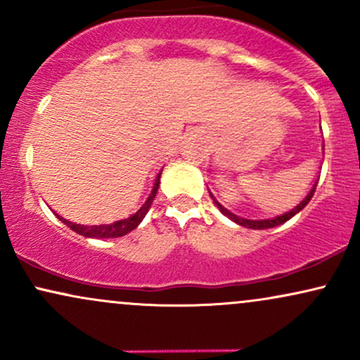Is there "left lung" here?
<instances>
[{
	"label": "left lung",
	"mask_w": 360,
	"mask_h": 360,
	"mask_svg": "<svg viewBox=\"0 0 360 360\" xmlns=\"http://www.w3.org/2000/svg\"><path fill=\"white\" fill-rule=\"evenodd\" d=\"M323 148H325V147H323ZM316 184H318V179L315 181V184L311 186V189H309V193L307 194V196H304L303 200H301L300 203L295 206V208H291V210H289V212L283 213V214H278V217H274V218H267V220H250V218H242V217H238V214L232 213V212H230V210H226L225 206H221L220 203H218V201L214 200V196H213L212 193H210V194H212L213 203L218 206V210H220V212H221L223 214H225L226 218H230V220L237 223V225L245 226V229H252V230H266V229H272V226L283 225V223L288 221L289 218H292L296 213H300L301 210H303L304 206H307V205L309 203V200H311V198H313V194H315Z\"/></svg>",
	"instance_id": "1"
}]
</instances>
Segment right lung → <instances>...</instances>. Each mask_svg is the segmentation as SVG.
I'll list each match as a JSON object with an SVG mask.
<instances>
[{"mask_svg": "<svg viewBox=\"0 0 360 360\" xmlns=\"http://www.w3.org/2000/svg\"><path fill=\"white\" fill-rule=\"evenodd\" d=\"M160 174H162V169H160L159 174H157L155 181H154V186H152V191L147 196V200L143 201L142 206H140L137 212L128 214V217L118 218V220H113V221L98 223V225H86V223H77V221L65 220V218H62L60 214H56V217L59 218V220L64 223V225H68L69 229L74 230V232L82 235V237H88V238H117V237H123V235L130 233L131 230L137 229V226L140 225V221L146 218L148 208H150L152 201H154V198L157 194V189H159Z\"/></svg>", "mask_w": 360, "mask_h": 360, "instance_id": "add662e5", "label": "right lung"}]
</instances>
